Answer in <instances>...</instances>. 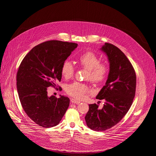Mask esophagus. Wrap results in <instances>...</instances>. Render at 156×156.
<instances>
[{
    "label": "esophagus",
    "mask_w": 156,
    "mask_h": 156,
    "mask_svg": "<svg viewBox=\"0 0 156 156\" xmlns=\"http://www.w3.org/2000/svg\"><path fill=\"white\" fill-rule=\"evenodd\" d=\"M71 102L72 104H78L80 103V102L79 101H77V100L74 99H72L71 100Z\"/></svg>",
    "instance_id": "esophagus-1"
}]
</instances>
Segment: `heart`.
<instances>
[{"mask_svg": "<svg viewBox=\"0 0 156 156\" xmlns=\"http://www.w3.org/2000/svg\"><path fill=\"white\" fill-rule=\"evenodd\" d=\"M78 63L81 67L88 70L87 79L95 83L104 82L108 76V66L104 63L100 62L99 57L92 52L88 51L80 55ZM61 72L64 78L69 79L74 75L75 68L69 61H66L62 64ZM66 92L75 99H83L89 93L90 90L85 83L74 82L66 87Z\"/></svg>", "mask_w": 156, "mask_h": 156, "instance_id": "1", "label": "heart"}]
</instances>
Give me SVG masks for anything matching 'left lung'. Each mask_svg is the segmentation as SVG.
Listing matches in <instances>:
<instances>
[{"label":"left lung","mask_w":156,"mask_h":156,"mask_svg":"<svg viewBox=\"0 0 156 156\" xmlns=\"http://www.w3.org/2000/svg\"><path fill=\"white\" fill-rule=\"evenodd\" d=\"M101 50L108 57L110 70L96 99L105 102L101 109L99 104H90L85 118L88 128L102 132L118 124L129 111L135 95L136 78L132 64L119 48L105 43Z\"/></svg>","instance_id":"obj_1"}]
</instances>
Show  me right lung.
<instances>
[{
  "mask_svg": "<svg viewBox=\"0 0 156 156\" xmlns=\"http://www.w3.org/2000/svg\"><path fill=\"white\" fill-rule=\"evenodd\" d=\"M77 46L59 40L47 41L33 48L20 65L16 85L21 105L28 116L40 126L58 125L69 107L68 97H48L47 87L55 88L61 81L62 64Z\"/></svg>",
  "mask_w": 156,
  "mask_h": 156,
  "instance_id": "right-lung-1",
  "label": "right lung"
}]
</instances>
